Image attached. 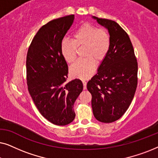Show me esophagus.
Returning <instances> with one entry per match:
<instances>
[{
	"label": "esophagus",
	"mask_w": 158,
	"mask_h": 158,
	"mask_svg": "<svg viewBox=\"0 0 158 158\" xmlns=\"http://www.w3.org/2000/svg\"><path fill=\"white\" fill-rule=\"evenodd\" d=\"M83 89L85 90L86 88H87V83L85 81H83Z\"/></svg>",
	"instance_id": "esophagus-1"
}]
</instances>
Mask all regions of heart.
I'll list each match as a JSON object with an SVG mask.
<instances>
[{
    "instance_id": "1",
    "label": "heart",
    "mask_w": 158,
    "mask_h": 158,
    "mask_svg": "<svg viewBox=\"0 0 158 158\" xmlns=\"http://www.w3.org/2000/svg\"><path fill=\"white\" fill-rule=\"evenodd\" d=\"M73 41L64 40L61 42L60 50L64 60L73 63L76 59L77 48H85V59L75 62L70 69L72 77L81 80L88 79L96 69V61L100 63L107 57L111 48V36L103 28H98L89 23L82 24L75 30Z\"/></svg>"
}]
</instances>
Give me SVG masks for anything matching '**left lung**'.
Here are the masks:
<instances>
[{
	"label": "left lung",
	"instance_id": "left-lung-1",
	"mask_svg": "<svg viewBox=\"0 0 158 158\" xmlns=\"http://www.w3.org/2000/svg\"><path fill=\"white\" fill-rule=\"evenodd\" d=\"M109 30L111 48L98 72L87 83L92 95L95 118L111 123L124 115L130 106L137 86L138 64L129 36L115 21L94 16Z\"/></svg>",
	"mask_w": 158,
	"mask_h": 158
}]
</instances>
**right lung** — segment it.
Returning a JSON list of instances; mask_svg holds the SVG:
<instances>
[{"instance_id":"add662e5","label":"right lung","mask_w":158,"mask_h":158,"mask_svg":"<svg viewBox=\"0 0 158 158\" xmlns=\"http://www.w3.org/2000/svg\"><path fill=\"white\" fill-rule=\"evenodd\" d=\"M75 16L54 19L42 26L32 40L27 55L28 90L39 111L55 125L74 120L73 105L83 85L78 79L67 83L68 66L60 50Z\"/></svg>"}]
</instances>
